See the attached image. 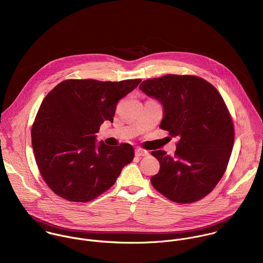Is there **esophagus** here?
Here are the masks:
<instances>
[{
    "instance_id": "1",
    "label": "esophagus",
    "mask_w": 263,
    "mask_h": 263,
    "mask_svg": "<svg viewBox=\"0 0 263 263\" xmlns=\"http://www.w3.org/2000/svg\"><path fill=\"white\" fill-rule=\"evenodd\" d=\"M135 154H136L137 157H143V156L148 155V152L146 150H143V149H136Z\"/></svg>"
}]
</instances>
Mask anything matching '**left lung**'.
<instances>
[{
  "label": "left lung",
  "instance_id": "8db88e82",
  "mask_svg": "<svg viewBox=\"0 0 263 263\" xmlns=\"http://www.w3.org/2000/svg\"><path fill=\"white\" fill-rule=\"evenodd\" d=\"M140 89L163 109L160 128L180 138L175 157L152 151L160 171L153 186L177 203L208 195L220 180L234 146V125L217 89L201 78L167 74L144 81Z\"/></svg>",
  "mask_w": 263,
  "mask_h": 263
}]
</instances>
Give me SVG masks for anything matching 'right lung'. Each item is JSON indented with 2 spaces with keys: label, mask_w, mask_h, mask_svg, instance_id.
Listing matches in <instances>:
<instances>
[{
  "label": "right lung",
  "mask_w": 263,
  "mask_h": 263,
  "mask_svg": "<svg viewBox=\"0 0 263 263\" xmlns=\"http://www.w3.org/2000/svg\"><path fill=\"white\" fill-rule=\"evenodd\" d=\"M141 80L98 82L68 80L44 99L31 128L40 173L49 187L71 202H88L111 187L135 150L97 144L105 120L113 121L117 102Z\"/></svg>",
  "instance_id": "1"
}]
</instances>
